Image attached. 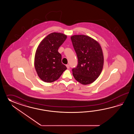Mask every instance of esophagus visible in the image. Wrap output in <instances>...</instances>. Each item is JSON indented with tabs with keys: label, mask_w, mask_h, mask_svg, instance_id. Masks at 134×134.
<instances>
[{
	"label": "esophagus",
	"mask_w": 134,
	"mask_h": 134,
	"mask_svg": "<svg viewBox=\"0 0 134 134\" xmlns=\"http://www.w3.org/2000/svg\"><path fill=\"white\" fill-rule=\"evenodd\" d=\"M66 66L67 68H68V69L70 68V66H69V65H66Z\"/></svg>",
	"instance_id": "1"
}]
</instances>
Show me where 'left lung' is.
Segmentation results:
<instances>
[{
  "mask_svg": "<svg viewBox=\"0 0 134 134\" xmlns=\"http://www.w3.org/2000/svg\"><path fill=\"white\" fill-rule=\"evenodd\" d=\"M78 64L72 69L75 80L83 85L93 82L103 69L104 58L100 44L91 37L85 35L71 37Z\"/></svg>",
  "mask_w": 134,
  "mask_h": 134,
  "instance_id": "1",
  "label": "left lung"
}]
</instances>
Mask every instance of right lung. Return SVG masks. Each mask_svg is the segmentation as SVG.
<instances>
[{"label": "right lung", "mask_w": 134, "mask_h": 134, "mask_svg": "<svg viewBox=\"0 0 134 134\" xmlns=\"http://www.w3.org/2000/svg\"><path fill=\"white\" fill-rule=\"evenodd\" d=\"M66 35L53 32L43 39L37 47L34 58V66L40 79L46 82L58 80L67 69L62 63L59 47L66 39Z\"/></svg>", "instance_id": "obj_1"}]
</instances>
